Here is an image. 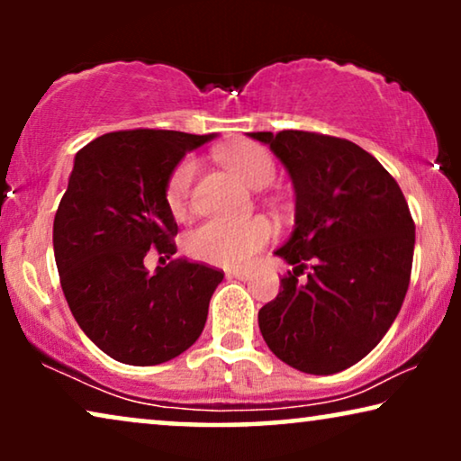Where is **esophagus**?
<instances>
[{"instance_id": "1", "label": "esophagus", "mask_w": 461, "mask_h": 461, "mask_svg": "<svg viewBox=\"0 0 461 461\" xmlns=\"http://www.w3.org/2000/svg\"><path fill=\"white\" fill-rule=\"evenodd\" d=\"M230 276V279H239V281H248V279H251V273L249 270H239V268H232V270H229V273H226Z\"/></svg>"}]
</instances>
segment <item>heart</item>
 Listing matches in <instances>:
<instances>
[{"mask_svg":"<svg viewBox=\"0 0 461 461\" xmlns=\"http://www.w3.org/2000/svg\"><path fill=\"white\" fill-rule=\"evenodd\" d=\"M220 161L235 172L251 188L273 185L276 167L273 157L254 142H237L220 150ZM197 172V161L186 157L172 169L166 182V203L176 218H185L191 205V188ZM275 237V226L268 218L254 216L243 222H205L186 235L185 248L194 260L218 267H243L268 245Z\"/></svg>","mask_w":461,"mask_h":461,"instance_id":"heart-1","label":"heart"}]
</instances>
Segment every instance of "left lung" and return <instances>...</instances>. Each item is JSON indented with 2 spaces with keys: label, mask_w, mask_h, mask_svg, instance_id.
<instances>
[{
  "label": "left lung",
  "mask_w": 461,
  "mask_h": 461,
  "mask_svg": "<svg viewBox=\"0 0 461 461\" xmlns=\"http://www.w3.org/2000/svg\"><path fill=\"white\" fill-rule=\"evenodd\" d=\"M251 138L270 144L295 188L294 235L276 249L295 268L258 312L262 338L289 367L338 374L380 344L405 300L415 245L407 199L346 138L300 130Z\"/></svg>",
  "instance_id": "1"
}]
</instances>
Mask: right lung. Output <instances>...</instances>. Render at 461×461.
I'll use <instances>...</instances> for the list:
<instances>
[{
  "label": "right lung",
  "mask_w": 461,
  "mask_h": 461,
  "mask_svg": "<svg viewBox=\"0 0 461 461\" xmlns=\"http://www.w3.org/2000/svg\"><path fill=\"white\" fill-rule=\"evenodd\" d=\"M213 136L119 130L77 150L54 216V258L75 321L125 365H159L197 342L224 273L174 258L149 273L144 256L176 254L166 182Z\"/></svg>",
  "instance_id": "add662e5"
}]
</instances>
